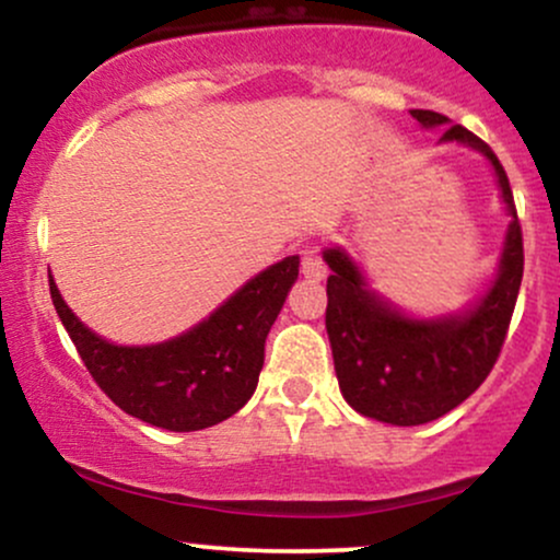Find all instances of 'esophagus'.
Returning a JSON list of instances; mask_svg holds the SVG:
<instances>
[{"label": "esophagus", "mask_w": 560, "mask_h": 560, "mask_svg": "<svg viewBox=\"0 0 560 560\" xmlns=\"http://www.w3.org/2000/svg\"><path fill=\"white\" fill-rule=\"evenodd\" d=\"M302 273L307 276V279H324L326 276V262H324V255H320L318 247H307L302 249Z\"/></svg>", "instance_id": "obj_1"}]
</instances>
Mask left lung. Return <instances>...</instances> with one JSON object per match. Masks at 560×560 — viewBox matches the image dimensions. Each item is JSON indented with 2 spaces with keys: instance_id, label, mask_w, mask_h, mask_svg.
I'll return each mask as SVG.
<instances>
[{
  "instance_id": "left-lung-1",
  "label": "left lung",
  "mask_w": 560,
  "mask_h": 560,
  "mask_svg": "<svg viewBox=\"0 0 560 560\" xmlns=\"http://www.w3.org/2000/svg\"><path fill=\"white\" fill-rule=\"evenodd\" d=\"M421 126H445L434 110H410ZM442 141H464L498 173L511 213L500 276L474 311L440 320L405 318L365 289L361 271L339 249H326V331L345 400L369 419L419 427L458 408L490 376L508 337L524 276V236L505 168L487 141L464 126H447Z\"/></svg>"
}]
</instances>
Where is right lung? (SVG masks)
Listing matches in <instances>:
<instances>
[{"mask_svg":"<svg viewBox=\"0 0 560 560\" xmlns=\"http://www.w3.org/2000/svg\"><path fill=\"white\" fill-rule=\"evenodd\" d=\"M300 258H284L247 281L208 320L171 342L118 347L70 313L49 276V294L96 387L133 419L168 432H197L234 416L258 387L271 331Z\"/></svg>","mask_w":560,"mask_h":560,"instance_id":"right-lung-1","label":"right lung"}]
</instances>
